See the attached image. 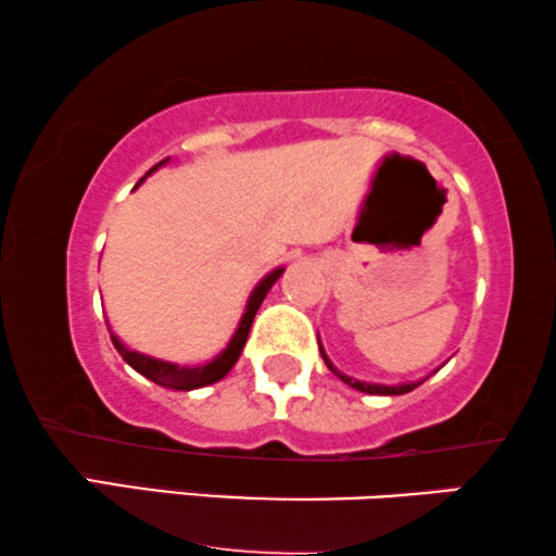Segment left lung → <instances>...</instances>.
<instances>
[{
    "instance_id": "8db88e82",
    "label": "left lung",
    "mask_w": 556,
    "mask_h": 556,
    "mask_svg": "<svg viewBox=\"0 0 556 556\" xmlns=\"http://www.w3.org/2000/svg\"><path fill=\"white\" fill-rule=\"evenodd\" d=\"M318 352H321V356H324V362H326V367H329L333 375H337L341 382H346L349 387H354V390H359V392H367V394H407V392H413L415 387H420L425 379H420V382H405V384H371V382H359V379H354V377H346V375H341V371L333 367L331 364V359L329 356H326V352H324V346H321V341H318ZM440 369V367H438Z\"/></svg>"
}]
</instances>
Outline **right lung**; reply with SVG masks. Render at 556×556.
<instances>
[{"label": "right lung", "mask_w": 556, "mask_h": 556, "mask_svg": "<svg viewBox=\"0 0 556 556\" xmlns=\"http://www.w3.org/2000/svg\"><path fill=\"white\" fill-rule=\"evenodd\" d=\"M166 162H169V159H162V162H159L156 166H151V169L147 172V177ZM141 181L143 179H139V185H141ZM280 276H283V268H276L273 273H268V276L261 280V283L255 286V291L250 293V299H248L245 314H242L238 329H235V333H232L230 344H227V349H223V352H219L215 359L202 364V367H179V364L162 362V359H154V356L139 354V352H134V349H126L124 344H121L116 333H111L113 346L118 349V354L124 356V362L128 364V367H134L136 371H139V375L151 379V382H156L159 387H172V390L189 392V390H200V387L215 384L227 375V371L235 367V362L240 359V352H242V346H245L250 326H253V318L257 314V308H261L263 299L268 295L273 283H276Z\"/></svg>", "instance_id": "1"}]
</instances>
